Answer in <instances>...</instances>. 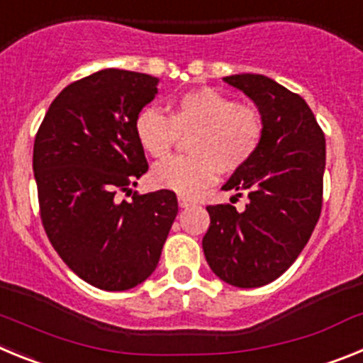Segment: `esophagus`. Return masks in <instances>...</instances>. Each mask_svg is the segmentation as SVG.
Masks as SVG:
<instances>
[{"label": "esophagus", "mask_w": 363, "mask_h": 363, "mask_svg": "<svg viewBox=\"0 0 363 363\" xmlns=\"http://www.w3.org/2000/svg\"><path fill=\"white\" fill-rule=\"evenodd\" d=\"M178 203H179V207H191V205H194L196 203V201L192 200V198H189V196H185V194H179L178 196Z\"/></svg>", "instance_id": "obj_1"}]
</instances>
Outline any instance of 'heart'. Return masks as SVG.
<instances>
[{
    "label": "heart",
    "instance_id": "obj_1",
    "mask_svg": "<svg viewBox=\"0 0 363 363\" xmlns=\"http://www.w3.org/2000/svg\"><path fill=\"white\" fill-rule=\"evenodd\" d=\"M169 108V118L156 108H143L134 121L138 143L156 160L169 156L179 138L191 136L189 156L169 158L150 171V182L160 189L196 194L214 184L218 171H242L264 142L265 121L258 108L236 104L214 89L184 92Z\"/></svg>",
    "mask_w": 363,
    "mask_h": 363
}]
</instances>
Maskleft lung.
Wrapping results in <instances>:
<instances>
[{
  "instance_id": "left-lung-1",
  "label": "left lung",
  "mask_w": 363,
  "mask_h": 363,
  "mask_svg": "<svg viewBox=\"0 0 363 363\" xmlns=\"http://www.w3.org/2000/svg\"><path fill=\"white\" fill-rule=\"evenodd\" d=\"M223 82L258 105L265 136L258 154L223 191L247 192L245 209L207 205V264L220 280L251 289L281 277L309 242L323 201L325 136L306 99L262 74ZM234 201V200H230Z\"/></svg>"
}]
</instances>
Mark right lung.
<instances>
[{
  "mask_svg": "<svg viewBox=\"0 0 363 363\" xmlns=\"http://www.w3.org/2000/svg\"><path fill=\"white\" fill-rule=\"evenodd\" d=\"M156 85L154 76L120 69L78 79L56 96L34 140L45 233L70 271L98 289L145 281L178 214L167 189L119 200L149 171L134 121Z\"/></svg>",
  "mask_w": 363,
  "mask_h": 363,
  "instance_id": "add662e5",
  "label": "right lung"
}]
</instances>
